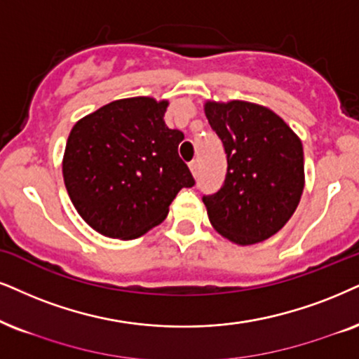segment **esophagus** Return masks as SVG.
Here are the masks:
<instances>
[{"mask_svg": "<svg viewBox=\"0 0 359 359\" xmlns=\"http://www.w3.org/2000/svg\"><path fill=\"white\" fill-rule=\"evenodd\" d=\"M189 167H190V172H192L194 175H197V172H198V161H192L189 164Z\"/></svg>", "mask_w": 359, "mask_h": 359, "instance_id": "34e87169", "label": "esophagus"}]
</instances>
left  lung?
<instances>
[{
	"mask_svg": "<svg viewBox=\"0 0 359 359\" xmlns=\"http://www.w3.org/2000/svg\"><path fill=\"white\" fill-rule=\"evenodd\" d=\"M205 116L226 154L224 184L202 197L210 224L238 245L270 238L300 202L302 140L281 117L258 104L207 102Z\"/></svg>",
	"mask_w": 359,
	"mask_h": 359,
	"instance_id": "obj_1",
	"label": "left lung"
}]
</instances>
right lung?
<instances>
[{
    "label": "right lung",
    "instance_id": "add662e5",
    "mask_svg": "<svg viewBox=\"0 0 359 359\" xmlns=\"http://www.w3.org/2000/svg\"><path fill=\"white\" fill-rule=\"evenodd\" d=\"M167 101L130 97L106 104L76 122L62 175L88 225L129 240L161 224L180 189L195 180L179 157L184 134L164 122Z\"/></svg>",
    "mask_w": 359,
    "mask_h": 359
}]
</instances>
